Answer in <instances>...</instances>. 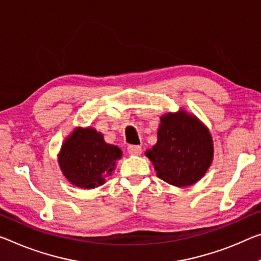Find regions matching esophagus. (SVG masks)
<instances>
[{
  "label": "esophagus",
  "mask_w": 261,
  "mask_h": 261,
  "mask_svg": "<svg viewBox=\"0 0 261 261\" xmlns=\"http://www.w3.org/2000/svg\"><path fill=\"white\" fill-rule=\"evenodd\" d=\"M127 152H129L131 155H139L140 153H142V147L138 145H129L127 146Z\"/></svg>",
  "instance_id": "obj_1"
}]
</instances>
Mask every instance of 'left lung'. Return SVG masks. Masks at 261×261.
<instances>
[{
  "label": "left lung",
  "instance_id": "1",
  "mask_svg": "<svg viewBox=\"0 0 261 261\" xmlns=\"http://www.w3.org/2000/svg\"><path fill=\"white\" fill-rule=\"evenodd\" d=\"M146 156L161 180L187 187L197 182L212 165V135L194 115L182 109L168 113L160 117L158 142L146 151Z\"/></svg>",
  "mask_w": 261,
  "mask_h": 261
}]
</instances>
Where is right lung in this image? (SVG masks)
<instances>
[{
	"label": "right lung",
	"instance_id": "1",
	"mask_svg": "<svg viewBox=\"0 0 261 261\" xmlns=\"http://www.w3.org/2000/svg\"><path fill=\"white\" fill-rule=\"evenodd\" d=\"M122 151L107 144L93 127H76L65 140L58 156L63 174L79 188H95L111 175Z\"/></svg>",
	"mask_w": 261,
	"mask_h": 261
}]
</instances>
